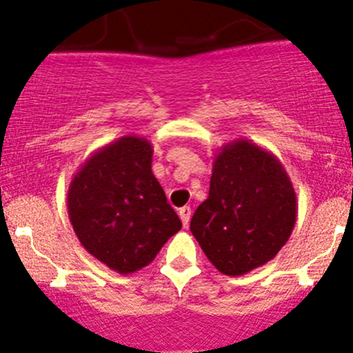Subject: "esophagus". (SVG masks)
<instances>
[{
    "instance_id": "obj_1",
    "label": "esophagus",
    "mask_w": 353,
    "mask_h": 353,
    "mask_svg": "<svg viewBox=\"0 0 353 353\" xmlns=\"http://www.w3.org/2000/svg\"><path fill=\"white\" fill-rule=\"evenodd\" d=\"M179 218H181V221H183V226L186 228V226L189 225V220H191V208H189V206L181 208Z\"/></svg>"
}]
</instances>
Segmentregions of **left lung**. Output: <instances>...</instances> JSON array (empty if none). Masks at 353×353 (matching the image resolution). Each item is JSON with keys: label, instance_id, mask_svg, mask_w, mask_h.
<instances>
[{"label": "left lung", "instance_id": "obj_1", "mask_svg": "<svg viewBox=\"0 0 353 353\" xmlns=\"http://www.w3.org/2000/svg\"><path fill=\"white\" fill-rule=\"evenodd\" d=\"M298 199L284 165L252 140L236 139L213 161L210 196L191 218V233L226 276L267 264L291 236Z\"/></svg>", "mask_w": 353, "mask_h": 353}]
</instances>
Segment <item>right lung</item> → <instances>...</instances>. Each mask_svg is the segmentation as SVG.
Listing matches in <instances>:
<instances>
[{
	"label": "right lung",
	"mask_w": 353,
	"mask_h": 353,
	"mask_svg": "<svg viewBox=\"0 0 353 353\" xmlns=\"http://www.w3.org/2000/svg\"><path fill=\"white\" fill-rule=\"evenodd\" d=\"M152 155L147 139L125 135L88 157L69 184L68 211L77 239L118 274L150 264L183 226L152 174Z\"/></svg>",
	"instance_id": "right-lung-1"
}]
</instances>
